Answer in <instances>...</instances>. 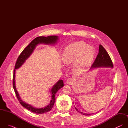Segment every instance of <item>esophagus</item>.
Listing matches in <instances>:
<instances>
[{
    "mask_svg": "<svg viewBox=\"0 0 128 128\" xmlns=\"http://www.w3.org/2000/svg\"><path fill=\"white\" fill-rule=\"evenodd\" d=\"M73 82H74V80L72 78H69L66 81V83L68 84H71Z\"/></svg>",
    "mask_w": 128,
    "mask_h": 128,
    "instance_id": "34e87169",
    "label": "esophagus"
}]
</instances>
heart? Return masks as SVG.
I'll return each mask as SVG.
<instances>
[{
  "instance_id": "b5f03b06",
  "label": "heart",
  "mask_w": 128,
  "mask_h": 128,
  "mask_svg": "<svg viewBox=\"0 0 128 128\" xmlns=\"http://www.w3.org/2000/svg\"><path fill=\"white\" fill-rule=\"evenodd\" d=\"M95 51L94 48L82 42H76L67 46L62 54V61L66 66L77 61L74 71L76 74H82L92 63Z\"/></svg>"
}]
</instances>
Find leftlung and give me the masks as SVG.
I'll return each instance as SVG.
<instances>
[{
  "label": "left lung",
  "instance_id": "1",
  "mask_svg": "<svg viewBox=\"0 0 128 128\" xmlns=\"http://www.w3.org/2000/svg\"><path fill=\"white\" fill-rule=\"evenodd\" d=\"M101 67L113 68V64H112V59L110 56H109L108 52H106V50L102 46L100 45L99 48V53H98V56H97V58L95 61H94L93 64L92 65L90 69L92 70L95 68H101ZM75 108L77 112H80V114L84 116H88L92 114H84V112H79L78 109L76 107H75Z\"/></svg>",
  "mask_w": 128,
  "mask_h": 128
}]
</instances>
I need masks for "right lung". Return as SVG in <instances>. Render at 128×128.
Returning a JSON list of instances; mask_svg holds the SVG:
<instances>
[{"mask_svg":"<svg viewBox=\"0 0 128 128\" xmlns=\"http://www.w3.org/2000/svg\"><path fill=\"white\" fill-rule=\"evenodd\" d=\"M59 40V37L58 36H48V37H44V36H40V37L36 38L31 42L23 50L22 53L20 54L19 58H18L16 65L15 69L14 71V78H13V88L14 90L15 93L16 94V97L19 101L20 104L25 108L27 109L28 110L31 111V112L36 114H43L46 112H50L53 106L54 105V102L56 100V94L58 91L64 86V83L62 80H59L55 84H54L50 90L51 93V100L46 106L41 108H35L32 105L26 103L21 99L19 93L16 88V82H15V77H16V69L20 68L26 62V61L30 57L32 54L34 50L35 49L36 46L40 44H45L47 45H52L55 44L58 40Z\"/></svg>","mask_w":128,"mask_h":128,"instance_id":"1","label":"right lung"}]
</instances>
